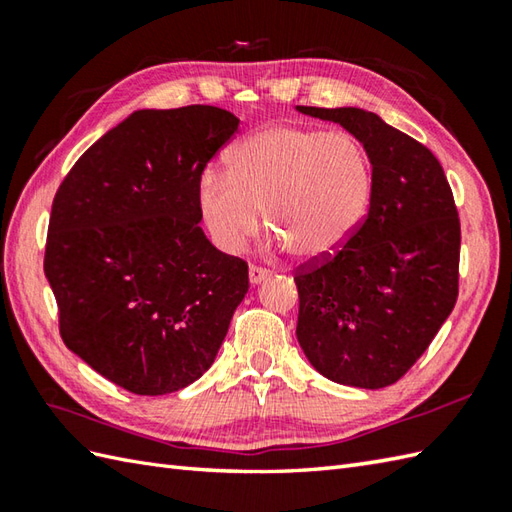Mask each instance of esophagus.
<instances>
[{"mask_svg":"<svg viewBox=\"0 0 512 512\" xmlns=\"http://www.w3.org/2000/svg\"><path fill=\"white\" fill-rule=\"evenodd\" d=\"M270 277V270H266V268H259V266H250L248 268V281L253 286H257V284H262L264 279H268Z\"/></svg>","mask_w":512,"mask_h":512,"instance_id":"1","label":"esophagus"}]
</instances>
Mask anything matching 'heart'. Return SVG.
Instances as JSON below:
<instances>
[{"label":"heart","instance_id":"1","mask_svg":"<svg viewBox=\"0 0 512 512\" xmlns=\"http://www.w3.org/2000/svg\"><path fill=\"white\" fill-rule=\"evenodd\" d=\"M374 171L365 147L345 132L266 125L237 143L224 173L198 182V209L213 244L233 255L264 209L275 242L301 262L339 253L365 220Z\"/></svg>","mask_w":512,"mask_h":512}]
</instances>
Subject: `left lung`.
Returning <instances> with one entry per match:
<instances>
[{"label": "left lung", "mask_w": 512, "mask_h": 512, "mask_svg": "<svg viewBox=\"0 0 512 512\" xmlns=\"http://www.w3.org/2000/svg\"><path fill=\"white\" fill-rule=\"evenodd\" d=\"M339 123L367 151L374 191L339 253L295 275L297 339L339 385L396 383L427 350L458 299L460 220L442 165L418 140L361 107H303Z\"/></svg>", "instance_id": "8db88e82"}]
</instances>
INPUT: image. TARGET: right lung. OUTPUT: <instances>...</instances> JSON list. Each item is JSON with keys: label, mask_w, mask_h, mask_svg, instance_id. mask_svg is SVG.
Returning a JSON list of instances; mask_svg holds the SVG:
<instances>
[{"label": "right lung", "mask_w": 512, "mask_h": 512, "mask_svg": "<svg viewBox=\"0 0 512 512\" xmlns=\"http://www.w3.org/2000/svg\"><path fill=\"white\" fill-rule=\"evenodd\" d=\"M239 118L213 105L138 110L76 160L54 195L43 270L61 339L138 396L215 361L248 266L200 228L198 182Z\"/></svg>", "instance_id": "1"}]
</instances>
